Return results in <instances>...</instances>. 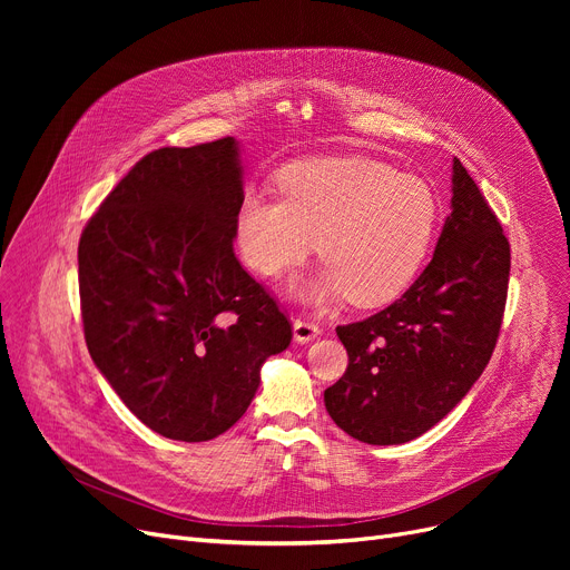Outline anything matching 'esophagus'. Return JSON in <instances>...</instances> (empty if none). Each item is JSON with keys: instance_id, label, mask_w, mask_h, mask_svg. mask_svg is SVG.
I'll return each mask as SVG.
<instances>
[{"instance_id": "obj_1", "label": "esophagus", "mask_w": 570, "mask_h": 570, "mask_svg": "<svg viewBox=\"0 0 570 570\" xmlns=\"http://www.w3.org/2000/svg\"><path fill=\"white\" fill-rule=\"evenodd\" d=\"M321 335L318 323L309 321V318H295L293 321V337L297 344H307L312 340H316Z\"/></svg>"}]
</instances>
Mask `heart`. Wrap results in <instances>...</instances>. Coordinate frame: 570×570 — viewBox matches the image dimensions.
Returning a JSON list of instances; mask_svg holds the SVG:
<instances>
[{
  "instance_id": "1",
  "label": "heart",
  "mask_w": 570,
  "mask_h": 570,
  "mask_svg": "<svg viewBox=\"0 0 570 570\" xmlns=\"http://www.w3.org/2000/svg\"><path fill=\"white\" fill-rule=\"evenodd\" d=\"M282 198L247 194L235 209V247L256 275L277 279L316 247L318 275L295 284L297 301L348 295L361 307L397 297L423 267L441 203L417 175L370 157H325L277 173Z\"/></svg>"
}]
</instances>
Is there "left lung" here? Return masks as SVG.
Segmentation results:
<instances>
[{"label": "left lung", "mask_w": 570, "mask_h": 570, "mask_svg": "<svg viewBox=\"0 0 570 570\" xmlns=\"http://www.w3.org/2000/svg\"><path fill=\"white\" fill-rule=\"evenodd\" d=\"M451 215L430 265L383 312L337 327L344 376L323 402L337 428L372 445L432 430L488 367L505 307L511 245L460 159Z\"/></svg>", "instance_id": "left-lung-1"}]
</instances>
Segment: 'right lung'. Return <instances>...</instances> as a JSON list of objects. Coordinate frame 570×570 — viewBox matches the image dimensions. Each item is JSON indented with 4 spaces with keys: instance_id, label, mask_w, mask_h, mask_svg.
Wrapping results in <instances>:
<instances>
[{
    "instance_id": "right-lung-1",
    "label": "right lung",
    "mask_w": 570,
    "mask_h": 570,
    "mask_svg": "<svg viewBox=\"0 0 570 570\" xmlns=\"http://www.w3.org/2000/svg\"><path fill=\"white\" fill-rule=\"evenodd\" d=\"M235 138L142 157L87 222L78 284L89 355L129 411L209 441L252 404L291 323L233 252L245 198Z\"/></svg>"
}]
</instances>
